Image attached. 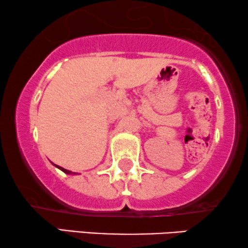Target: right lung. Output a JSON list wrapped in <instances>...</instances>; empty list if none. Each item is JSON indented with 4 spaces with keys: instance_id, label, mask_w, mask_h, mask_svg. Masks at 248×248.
Returning a JSON list of instances; mask_svg holds the SVG:
<instances>
[{
    "instance_id": "add662e5",
    "label": "right lung",
    "mask_w": 248,
    "mask_h": 248,
    "mask_svg": "<svg viewBox=\"0 0 248 248\" xmlns=\"http://www.w3.org/2000/svg\"><path fill=\"white\" fill-rule=\"evenodd\" d=\"M56 167L59 168V169H61V170H62V171H64V173H66V174H77V173H73V171L67 170V169H64L62 167H59V166H57V165H56Z\"/></svg>"
}]
</instances>
